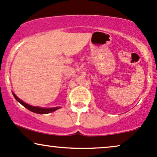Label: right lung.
Here are the masks:
<instances>
[{"label":"right lung","instance_id":"1","mask_svg":"<svg viewBox=\"0 0 157 157\" xmlns=\"http://www.w3.org/2000/svg\"><path fill=\"white\" fill-rule=\"evenodd\" d=\"M12 93H13V97L15 98V99H16L17 101L19 102V103L22 104V105L24 106V107L28 108L29 111L33 112V113H39V114H46V113H52V112H53V111H55L56 110L59 109V107L47 108H46L38 107V106H32L30 105H28V103H25V102H23L22 100H21L19 98H17V96L14 93H13V92H12Z\"/></svg>","mask_w":157,"mask_h":157}]
</instances>
